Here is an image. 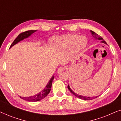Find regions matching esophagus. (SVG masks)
<instances>
[{"label":"esophagus","mask_w":121,"mask_h":121,"mask_svg":"<svg viewBox=\"0 0 121 121\" xmlns=\"http://www.w3.org/2000/svg\"><path fill=\"white\" fill-rule=\"evenodd\" d=\"M64 69H65V68L64 67H60L57 70V73L58 74H60L61 73H62L63 71L64 70Z\"/></svg>","instance_id":"1"}]
</instances>
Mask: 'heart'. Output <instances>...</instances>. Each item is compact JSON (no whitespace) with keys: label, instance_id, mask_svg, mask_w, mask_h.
<instances>
[{"label":"heart","instance_id":"heart-1","mask_svg":"<svg viewBox=\"0 0 121 121\" xmlns=\"http://www.w3.org/2000/svg\"><path fill=\"white\" fill-rule=\"evenodd\" d=\"M53 46L56 47L68 48L72 46L74 52H78L82 50L87 44V40L84 36L77 35H68L62 37H57L51 40Z\"/></svg>","mask_w":121,"mask_h":121}]
</instances>
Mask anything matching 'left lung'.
<instances>
[{
  "instance_id": "obj_1",
  "label": "left lung",
  "mask_w": 121,
  "mask_h": 121,
  "mask_svg": "<svg viewBox=\"0 0 121 121\" xmlns=\"http://www.w3.org/2000/svg\"><path fill=\"white\" fill-rule=\"evenodd\" d=\"M90 32H91V35H92V36H93V37L95 38L96 39H99V40H101V42L107 44V43L103 39H102V38L100 36H99V35L96 34L95 32H94V31H92L91 30L90 31ZM68 89L69 91H70L72 92V93L74 95H75L76 97H77L78 98L82 99V100H92V99H94L96 98V97H98V96H94V97H87V96H82V95H78V94H77L75 93V92H74L73 91L72 89H70V86H69V85H68Z\"/></svg>"
}]
</instances>
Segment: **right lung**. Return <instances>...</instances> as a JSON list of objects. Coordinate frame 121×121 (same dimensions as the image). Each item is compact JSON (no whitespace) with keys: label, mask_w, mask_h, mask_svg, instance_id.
Here are the masks:
<instances>
[{"label":"right lung","mask_w":121,"mask_h":121,"mask_svg":"<svg viewBox=\"0 0 121 121\" xmlns=\"http://www.w3.org/2000/svg\"><path fill=\"white\" fill-rule=\"evenodd\" d=\"M36 30H29L25 31V32H22L15 39L14 41V42H13V43L11 44V45L10 46V48L12 47L13 46L15 45V44H17L18 42H20V41H22L23 39L30 37L31 35L34 34L35 32H36ZM54 78V76L53 75L52 78H51L50 80L48 82L47 85L46 86V87H44L43 90L39 92V93H38L37 94H36V95L29 97H20V98L23 99V100L27 101L30 102H36L41 100L42 99H44V97L47 96V95L49 93V92H50L51 87H52V82L53 81Z\"/></svg>","instance_id":"1"}]
</instances>
